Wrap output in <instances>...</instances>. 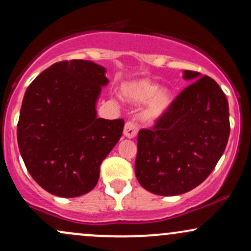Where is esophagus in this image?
Here are the masks:
<instances>
[{
    "label": "esophagus",
    "mask_w": 251,
    "mask_h": 251,
    "mask_svg": "<svg viewBox=\"0 0 251 251\" xmlns=\"http://www.w3.org/2000/svg\"><path fill=\"white\" fill-rule=\"evenodd\" d=\"M138 132V126L135 125L133 122H127L125 124V127H124V135H126L127 138H134L137 135Z\"/></svg>",
    "instance_id": "1"
}]
</instances>
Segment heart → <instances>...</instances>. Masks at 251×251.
I'll return each instance as SVG.
<instances>
[{"mask_svg":"<svg viewBox=\"0 0 251 251\" xmlns=\"http://www.w3.org/2000/svg\"><path fill=\"white\" fill-rule=\"evenodd\" d=\"M123 94L131 102H146L143 117L148 122H153L162 117L172 102V96L168 89L159 88L157 83L149 79L126 83L123 87Z\"/></svg>","mask_w":251,"mask_h":251,"instance_id":"b5f03b06","label":"heart"}]
</instances>
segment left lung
Returning <instances> with one entry per match:
<instances>
[{"label":"left lung","instance_id":"8db88e82","mask_svg":"<svg viewBox=\"0 0 251 251\" xmlns=\"http://www.w3.org/2000/svg\"><path fill=\"white\" fill-rule=\"evenodd\" d=\"M168 111L138 133L135 176L152 194L176 196L208 178L223 154L230 133L229 105L218 83L198 72Z\"/></svg>","mask_w":251,"mask_h":251}]
</instances>
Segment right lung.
I'll return each mask as SVG.
<instances>
[{
  "label": "right lung",
  "mask_w": 251,
  "mask_h": 251,
  "mask_svg": "<svg viewBox=\"0 0 251 251\" xmlns=\"http://www.w3.org/2000/svg\"><path fill=\"white\" fill-rule=\"evenodd\" d=\"M107 82L101 66L65 60L28 86L17 144L28 172L50 194L77 197L97 185L100 165L119 142L125 124L97 118V99Z\"/></svg>",
  "instance_id": "1"
}]
</instances>
